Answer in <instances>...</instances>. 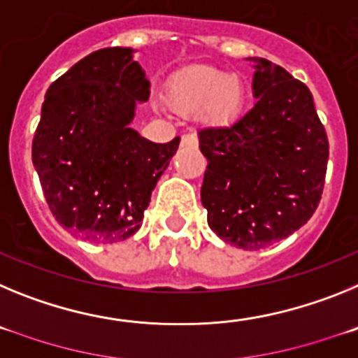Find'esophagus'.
Masks as SVG:
<instances>
[{
    "label": "esophagus",
    "instance_id": "obj_1",
    "mask_svg": "<svg viewBox=\"0 0 358 358\" xmlns=\"http://www.w3.org/2000/svg\"><path fill=\"white\" fill-rule=\"evenodd\" d=\"M182 145H192V147H197L199 145V138L195 134H185L181 138Z\"/></svg>",
    "mask_w": 358,
    "mask_h": 358
}]
</instances>
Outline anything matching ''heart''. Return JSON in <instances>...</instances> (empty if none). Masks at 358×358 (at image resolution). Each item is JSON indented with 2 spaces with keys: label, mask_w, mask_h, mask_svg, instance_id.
I'll return each instance as SVG.
<instances>
[{
  "label": "heart",
  "mask_w": 358,
  "mask_h": 358,
  "mask_svg": "<svg viewBox=\"0 0 358 358\" xmlns=\"http://www.w3.org/2000/svg\"><path fill=\"white\" fill-rule=\"evenodd\" d=\"M166 102L179 115H201L206 123H227L242 107L243 87L224 69L199 66L177 73L169 82Z\"/></svg>",
  "instance_id": "heart-1"
}]
</instances>
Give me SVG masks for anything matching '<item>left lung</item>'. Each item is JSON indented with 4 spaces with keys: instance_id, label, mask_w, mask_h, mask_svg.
Listing matches in <instances>:
<instances>
[{
    "instance_id": "obj_1",
    "label": "left lung",
    "mask_w": 358,
    "mask_h": 358,
    "mask_svg": "<svg viewBox=\"0 0 358 358\" xmlns=\"http://www.w3.org/2000/svg\"><path fill=\"white\" fill-rule=\"evenodd\" d=\"M252 61L255 106L227 127L199 132L208 224L245 251L268 248L308 222L330 154L308 87L267 59Z\"/></svg>"
}]
</instances>
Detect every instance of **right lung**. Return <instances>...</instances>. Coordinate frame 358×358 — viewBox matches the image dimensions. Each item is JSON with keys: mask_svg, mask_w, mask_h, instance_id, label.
<instances>
[{"mask_svg": "<svg viewBox=\"0 0 358 358\" xmlns=\"http://www.w3.org/2000/svg\"><path fill=\"white\" fill-rule=\"evenodd\" d=\"M150 82L131 48L84 57L46 91L31 161L50 211L91 243L127 240L141 227L152 189L181 138L154 143L129 123Z\"/></svg>", "mask_w": 358, "mask_h": 358, "instance_id": "obj_1", "label": "right lung"}]
</instances>
